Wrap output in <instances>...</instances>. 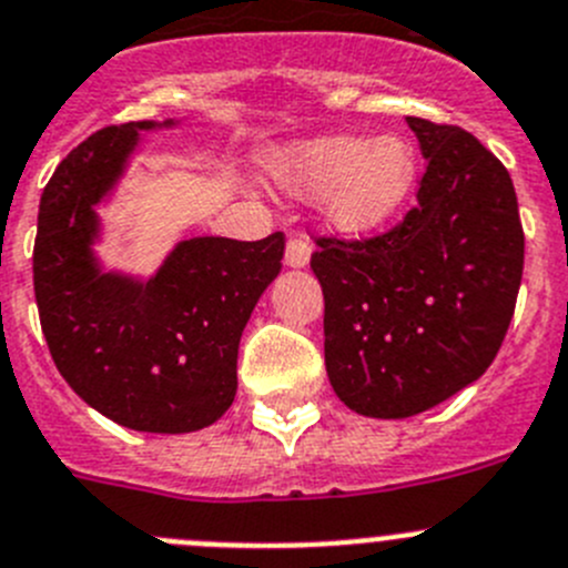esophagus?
Listing matches in <instances>:
<instances>
[{"label":"esophagus","instance_id":"34e87169","mask_svg":"<svg viewBox=\"0 0 568 568\" xmlns=\"http://www.w3.org/2000/svg\"><path fill=\"white\" fill-rule=\"evenodd\" d=\"M308 260H311L308 237H302V235L288 237V243H285V263H288L291 268H302V266H308Z\"/></svg>","mask_w":568,"mask_h":568}]
</instances>
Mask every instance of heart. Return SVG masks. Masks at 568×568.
<instances>
[{
  "label": "heart",
  "mask_w": 568,
  "mask_h": 568,
  "mask_svg": "<svg viewBox=\"0 0 568 568\" xmlns=\"http://www.w3.org/2000/svg\"><path fill=\"white\" fill-rule=\"evenodd\" d=\"M277 173L296 193H320L325 219L358 235L378 230L404 206L415 187L417 156L400 136L364 142L331 134L285 151Z\"/></svg>",
  "instance_id": "1"
}]
</instances>
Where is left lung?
I'll return each mask as SVG.
<instances>
[{"label": "left lung", "instance_id": "left-lung-1", "mask_svg": "<svg viewBox=\"0 0 568 568\" xmlns=\"http://www.w3.org/2000/svg\"><path fill=\"white\" fill-rule=\"evenodd\" d=\"M426 156L417 204L362 241L316 235L325 367L344 406L412 417L493 364L516 311L524 230L505 164L452 123L406 116Z\"/></svg>", "mask_w": 568, "mask_h": 568}]
</instances>
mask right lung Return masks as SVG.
<instances>
[{
	"label": "right lung",
	"mask_w": 568,
	"mask_h": 568,
	"mask_svg": "<svg viewBox=\"0 0 568 568\" xmlns=\"http://www.w3.org/2000/svg\"><path fill=\"white\" fill-rule=\"evenodd\" d=\"M151 125H105L63 156L41 193L33 288L52 362L92 409L134 432L187 434L235 400L241 333L280 274L285 235L193 237L145 285L100 274L92 206Z\"/></svg>",
	"instance_id": "1"
}]
</instances>
